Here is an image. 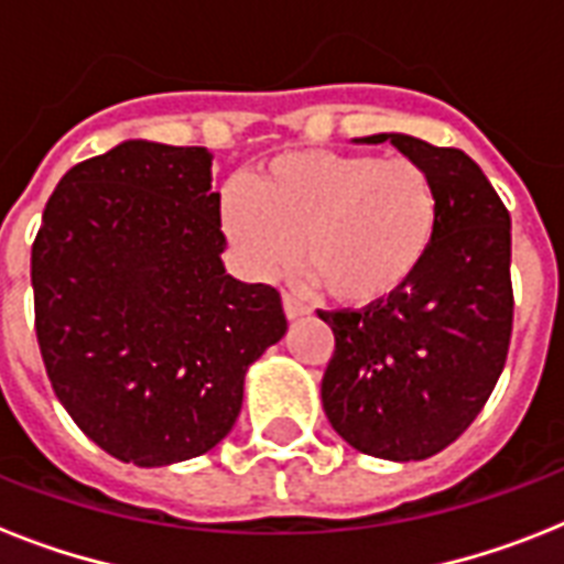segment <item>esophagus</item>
Segmentation results:
<instances>
[{"label":"esophagus","mask_w":564,"mask_h":564,"mask_svg":"<svg viewBox=\"0 0 564 564\" xmlns=\"http://www.w3.org/2000/svg\"><path fill=\"white\" fill-rule=\"evenodd\" d=\"M283 313H286V318H301L307 316L310 307L301 299L290 295V292H283Z\"/></svg>","instance_id":"34e87169"}]
</instances>
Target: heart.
I'll return each mask as SVG.
<instances>
[{
    "instance_id": "1",
    "label": "heart",
    "mask_w": 564,
    "mask_h": 564,
    "mask_svg": "<svg viewBox=\"0 0 564 564\" xmlns=\"http://www.w3.org/2000/svg\"><path fill=\"white\" fill-rule=\"evenodd\" d=\"M436 187L410 158L278 154L221 193V228L254 274L299 257L330 299L369 307L419 272L436 234Z\"/></svg>"
}]
</instances>
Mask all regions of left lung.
I'll return each mask as SVG.
<instances>
[{
	"instance_id": "8db88e82",
	"label": "left lung",
	"mask_w": 564,
	"mask_h": 564,
	"mask_svg": "<svg viewBox=\"0 0 564 564\" xmlns=\"http://www.w3.org/2000/svg\"><path fill=\"white\" fill-rule=\"evenodd\" d=\"M421 163L436 187L433 246L412 281L362 310L318 313L336 336L322 377L330 427L360 454L410 463L445 451L480 415L512 336V225L459 149L371 134Z\"/></svg>"
}]
</instances>
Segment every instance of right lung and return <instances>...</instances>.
Segmentation results:
<instances>
[{
    "label": "right lung",
    "instance_id": "obj_1",
    "mask_svg": "<svg viewBox=\"0 0 564 564\" xmlns=\"http://www.w3.org/2000/svg\"><path fill=\"white\" fill-rule=\"evenodd\" d=\"M210 166L202 145L126 140L66 172L31 246L57 401L140 468L219 445L248 366L286 334L281 292L225 272Z\"/></svg>",
    "mask_w": 564,
    "mask_h": 564
}]
</instances>
